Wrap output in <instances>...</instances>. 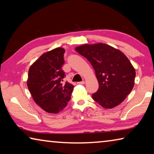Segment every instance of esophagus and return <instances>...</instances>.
<instances>
[{
    "label": "esophagus",
    "instance_id": "obj_1",
    "mask_svg": "<svg viewBox=\"0 0 154 154\" xmlns=\"http://www.w3.org/2000/svg\"><path fill=\"white\" fill-rule=\"evenodd\" d=\"M77 83H78V84H82V85H83V84H84V83H85V82H84V81H82V82H77Z\"/></svg>",
    "mask_w": 154,
    "mask_h": 154
}]
</instances>
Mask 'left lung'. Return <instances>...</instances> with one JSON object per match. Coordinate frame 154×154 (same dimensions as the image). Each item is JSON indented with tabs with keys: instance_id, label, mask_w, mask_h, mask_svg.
I'll use <instances>...</instances> for the list:
<instances>
[{
	"instance_id": "left-lung-1",
	"label": "left lung",
	"mask_w": 154,
	"mask_h": 154,
	"mask_svg": "<svg viewBox=\"0 0 154 154\" xmlns=\"http://www.w3.org/2000/svg\"><path fill=\"white\" fill-rule=\"evenodd\" d=\"M95 71L99 88L92 97L105 109H112L126 99L134 85L136 71L126 55L105 43L83 44L75 48Z\"/></svg>"
}]
</instances>
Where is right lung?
<instances>
[{
    "label": "right lung",
    "mask_w": 154,
    "mask_h": 154,
    "mask_svg": "<svg viewBox=\"0 0 154 154\" xmlns=\"http://www.w3.org/2000/svg\"><path fill=\"white\" fill-rule=\"evenodd\" d=\"M65 49L57 48L42 54L30 66L27 86L33 100L44 111L58 113L71 99L74 85L64 83Z\"/></svg>",
    "instance_id": "right-lung-1"
}]
</instances>
